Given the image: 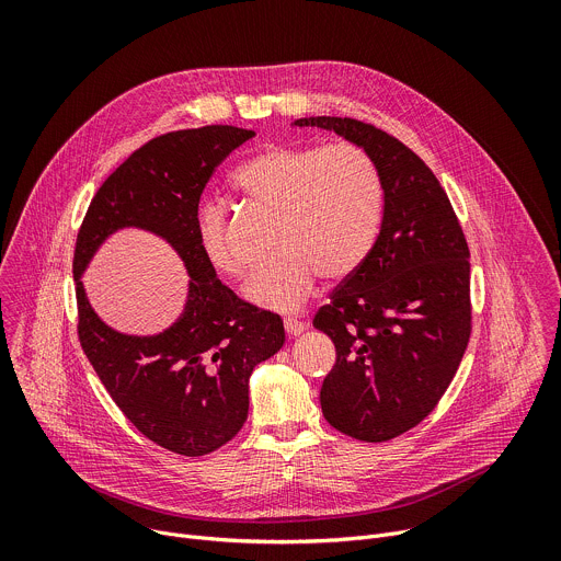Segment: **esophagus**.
I'll list each match as a JSON object with an SVG mask.
<instances>
[{
    "label": "esophagus",
    "mask_w": 561,
    "mask_h": 561,
    "mask_svg": "<svg viewBox=\"0 0 561 561\" xmlns=\"http://www.w3.org/2000/svg\"><path fill=\"white\" fill-rule=\"evenodd\" d=\"M284 329H286L288 337H297V335H301V333L306 331V324H304V322H297V319H286Z\"/></svg>",
    "instance_id": "34e87169"
}]
</instances>
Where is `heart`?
<instances>
[{
	"label": "heart",
	"mask_w": 561,
	"mask_h": 561,
	"mask_svg": "<svg viewBox=\"0 0 561 561\" xmlns=\"http://www.w3.org/2000/svg\"><path fill=\"white\" fill-rule=\"evenodd\" d=\"M232 186L277 213L275 257L244 288L249 304L295 312L314 290L317 277L348 279L368 257L381 226L383 191L368 152L353 144H273L237 167ZM197 247L224 277L249 268L226 208L204 202L195 213Z\"/></svg>",
	"instance_id": "obj_1"
}]
</instances>
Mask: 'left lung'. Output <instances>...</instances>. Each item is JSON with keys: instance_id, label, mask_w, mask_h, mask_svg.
Segmentation results:
<instances>
[{"instance_id": "1", "label": "left lung", "mask_w": 561, "mask_h": 561, "mask_svg": "<svg viewBox=\"0 0 561 561\" xmlns=\"http://www.w3.org/2000/svg\"><path fill=\"white\" fill-rule=\"evenodd\" d=\"M293 126L337 133L375 162L383 217L364 264L312 319L337 351L319 392L327 422L362 442L417 426L446 392L470 337V264L455 210L422 159L348 117Z\"/></svg>"}]
</instances>
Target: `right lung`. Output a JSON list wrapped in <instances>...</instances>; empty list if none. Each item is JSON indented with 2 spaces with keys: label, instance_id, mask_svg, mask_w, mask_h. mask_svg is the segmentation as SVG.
I'll return each mask as SVG.
<instances>
[{
  "label": "right lung",
  "instance_id": "add662e5",
  "mask_svg": "<svg viewBox=\"0 0 561 561\" xmlns=\"http://www.w3.org/2000/svg\"><path fill=\"white\" fill-rule=\"evenodd\" d=\"M255 130L204 126L150 139L102 184L77 234L72 277L79 342L113 402L150 442L199 457L230 442L249 417V381L284 346L279 314L237 299L204 260L195 213L215 167ZM146 229L183 260V312L164 332L130 336L94 312L81 277L105 239Z\"/></svg>",
  "mask_w": 561,
  "mask_h": 561
}]
</instances>
